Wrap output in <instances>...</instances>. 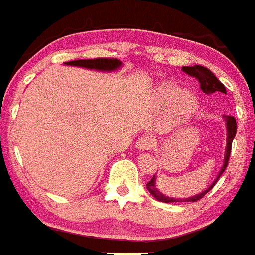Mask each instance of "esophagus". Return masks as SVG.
I'll return each instance as SVG.
<instances>
[{
  "mask_svg": "<svg viewBox=\"0 0 255 255\" xmlns=\"http://www.w3.org/2000/svg\"><path fill=\"white\" fill-rule=\"evenodd\" d=\"M152 147H153V139L150 138V136H148V135L141 136V138L136 141V148H138L139 150H149L152 149Z\"/></svg>",
  "mask_w": 255,
  "mask_h": 255,
  "instance_id": "34e87169",
  "label": "esophagus"
}]
</instances>
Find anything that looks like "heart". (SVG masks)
I'll return each instance as SVG.
<instances>
[{
	"mask_svg": "<svg viewBox=\"0 0 255 255\" xmlns=\"http://www.w3.org/2000/svg\"><path fill=\"white\" fill-rule=\"evenodd\" d=\"M175 104V112L179 116H189L197 110V97L190 92H184L175 85H164L157 93V103L161 107H170Z\"/></svg>",
	"mask_w": 255,
	"mask_h": 255,
	"instance_id": "heart-1",
	"label": "heart"
}]
</instances>
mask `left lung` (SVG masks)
<instances>
[{"mask_svg": "<svg viewBox=\"0 0 255 255\" xmlns=\"http://www.w3.org/2000/svg\"><path fill=\"white\" fill-rule=\"evenodd\" d=\"M182 71H185L186 74H189L190 76H194L199 82L200 89L204 92L206 94H212L215 92H221V93H226V88L222 83L218 80L215 76V74L212 73L211 70H208L207 67L200 66V65H194V66H184L182 67ZM225 117V121H226L227 126V144H226V152H225V159H224V166L221 168L218 176L216 177V180L212 182V185L209 186L208 189H206L204 191H202L200 194L194 195V197L190 198H171L167 197V195L162 194L161 191L157 189L155 186V175L152 177L149 182L147 184V189L149 190L150 194L155 198L159 202H163V203H173V202H197V200L202 199L204 195L211 190L213 186L216 185V182L218 181V179L221 177V175L224 173V171L226 170L227 164H229V158H230V153H231V145H233V140L236 135V120L234 116H230V115H226Z\"/></svg>", "mask_w": 255, "mask_h": 255, "instance_id": "left-lung-1", "label": "left lung"}]
</instances>
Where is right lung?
<instances>
[{"mask_svg": "<svg viewBox=\"0 0 255 255\" xmlns=\"http://www.w3.org/2000/svg\"><path fill=\"white\" fill-rule=\"evenodd\" d=\"M70 66H80L87 69L100 70V71H114L121 66V61L117 58H93V60H75L65 62Z\"/></svg>", "mask_w": 255, "mask_h": 255, "instance_id": "right-lung-1", "label": "right lung"}]
</instances>
